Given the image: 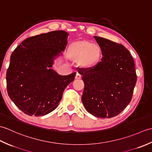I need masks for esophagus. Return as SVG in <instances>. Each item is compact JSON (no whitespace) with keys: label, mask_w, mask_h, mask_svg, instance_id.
<instances>
[{"label":"esophagus","mask_w":152,"mask_h":152,"mask_svg":"<svg viewBox=\"0 0 152 152\" xmlns=\"http://www.w3.org/2000/svg\"><path fill=\"white\" fill-rule=\"evenodd\" d=\"M75 78H76V80H80V79H81V78H82V76H81V75H80V74L77 73V74H76V75Z\"/></svg>","instance_id":"obj_1"}]
</instances>
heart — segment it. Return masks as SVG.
<instances>
[{
    "label": "heart",
    "mask_w": 152,
    "mask_h": 152,
    "mask_svg": "<svg viewBox=\"0 0 152 152\" xmlns=\"http://www.w3.org/2000/svg\"><path fill=\"white\" fill-rule=\"evenodd\" d=\"M68 56L70 59H78V65L83 69H91L101 62L103 51L97 44L84 40H79L70 45Z\"/></svg>",
    "instance_id": "b5f03b06"
}]
</instances>
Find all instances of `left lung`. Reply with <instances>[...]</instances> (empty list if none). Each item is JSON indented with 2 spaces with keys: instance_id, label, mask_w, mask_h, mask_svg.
<instances>
[{
  "instance_id": "8db88e82",
  "label": "left lung",
  "mask_w": 152,
  "mask_h": 152,
  "mask_svg": "<svg viewBox=\"0 0 152 152\" xmlns=\"http://www.w3.org/2000/svg\"><path fill=\"white\" fill-rule=\"evenodd\" d=\"M94 38L102 48L103 57L93 69H79L85 86L82 101L89 114L110 118L121 112L131 101L137 80L134 62L123 45Z\"/></svg>"
}]
</instances>
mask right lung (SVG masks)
Returning <instances> with one entry per match:
<instances>
[{"label":"right lung","mask_w":152,"mask_h":152,"mask_svg":"<svg viewBox=\"0 0 152 152\" xmlns=\"http://www.w3.org/2000/svg\"><path fill=\"white\" fill-rule=\"evenodd\" d=\"M69 34L55 31L28 38L15 48L6 72L8 94L28 115L42 116L53 111L76 72L62 76L51 69L62 56Z\"/></svg>","instance_id":"obj_1"}]
</instances>
